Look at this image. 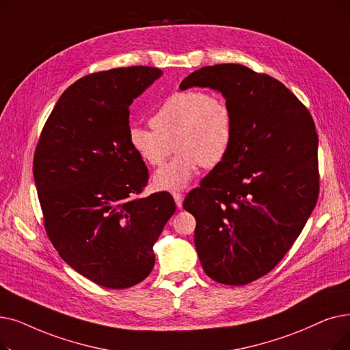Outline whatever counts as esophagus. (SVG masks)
Listing matches in <instances>:
<instances>
[{
	"label": "esophagus",
	"mask_w": 350,
	"mask_h": 350,
	"mask_svg": "<svg viewBox=\"0 0 350 350\" xmlns=\"http://www.w3.org/2000/svg\"><path fill=\"white\" fill-rule=\"evenodd\" d=\"M173 197H174V202H176V204H177V207L180 208L181 206H183V200H185V196L181 194V193H173Z\"/></svg>",
	"instance_id": "esophagus-1"
}]
</instances>
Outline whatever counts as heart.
Masks as SVG:
<instances>
[{"mask_svg": "<svg viewBox=\"0 0 350 350\" xmlns=\"http://www.w3.org/2000/svg\"><path fill=\"white\" fill-rule=\"evenodd\" d=\"M150 127L134 124L129 143L146 164L157 167L177 154L153 177L159 190L186 189L200 170L224 161L233 143L234 118L229 103L220 94L197 90L180 91L167 97L150 120ZM174 146H171V143Z\"/></svg>", "mask_w": 350, "mask_h": 350, "instance_id": "heart-1", "label": "heart"}]
</instances>
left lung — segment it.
<instances>
[{"instance_id": "left-lung-1", "label": "left lung", "mask_w": 350, "mask_h": 350, "mask_svg": "<svg viewBox=\"0 0 350 350\" xmlns=\"http://www.w3.org/2000/svg\"><path fill=\"white\" fill-rule=\"evenodd\" d=\"M208 87L229 103V154L191 190L194 245L206 275L240 286L259 279L292 247L319 196L317 133L309 110L279 80L241 64L191 72L180 90Z\"/></svg>"}]
</instances>
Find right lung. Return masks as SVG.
<instances>
[{"mask_svg":"<svg viewBox=\"0 0 350 350\" xmlns=\"http://www.w3.org/2000/svg\"><path fill=\"white\" fill-rule=\"evenodd\" d=\"M161 74L137 66L85 75L58 98L36 148L45 232L67 265L107 288L150 275L176 211L167 191L137 197L148 170L129 143V107Z\"/></svg>","mask_w":350,"mask_h":350,"instance_id":"1","label":"right lung"}]
</instances>
